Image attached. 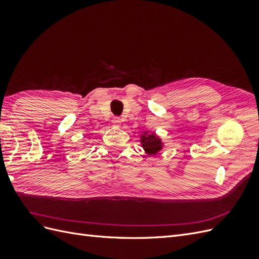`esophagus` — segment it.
Masks as SVG:
<instances>
[{
  "label": "esophagus",
  "instance_id": "esophagus-1",
  "mask_svg": "<svg viewBox=\"0 0 259 259\" xmlns=\"http://www.w3.org/2000/svg\"><path fill=\"white\" fill-rule=\"evenodd\" d=\"M121 123H122L121 117H119V116H115V117H113V120H112V125H113V126H115V127H119L120 125H121Z\"/></svg>",
  "mask_w": 259,
  "mask_h": 259
}]
</instances>
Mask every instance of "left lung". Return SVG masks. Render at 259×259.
<instances>
[{"label":"left lung","mask_w":259,"mask_h":259,"mask_svg":"<svg viewBox=\"0 0 259 259\" xmlns=\"http://www.w3.org/2000/svg\"><path fill=\"white\" fill-rule=\"evenodd\" d=\"M142 143L144 149L149 154H155L161 149V140L156 138L154 134L149 136L143 135Z\"/></svg>","instance_id":"1"}]
</instances>
